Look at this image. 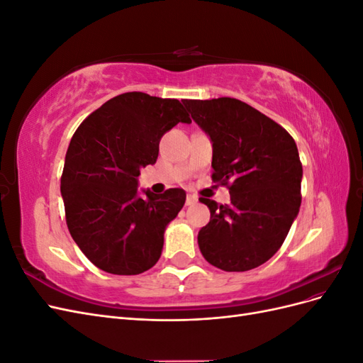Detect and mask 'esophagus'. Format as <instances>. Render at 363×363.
I'll return each mask as SVG.
<instances>
[{"label": "esophagus", "mask_w": 363, "mask_h": 363, "mask_svg": "<svg viewBox=\"0 0 363 363\" xmlns=\"http://www.w3.org/2000/svg\"><path fill=\"white\" fill-rule=\"evenodd\" d=\"M196 196L195 195H188L186 196V206H194V204H196Z\"/></svg>", "instance_id": "esophagus-1"}]
</instances>
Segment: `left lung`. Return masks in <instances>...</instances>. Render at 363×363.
Here are the masks:
<instances>
[{"instance_id":"left-lung-1","label":"left lung","mask_w":363,"mask_h":363,"mask_svg":"<svg viewBox=\"0 0 363 363\" xmlns=\"http://www.w3.org/2000/svg\"><path fill=\"white\" fill-rule=\"evenodd\" d=\"M212 142V180L230 182V204L200 199L211 221L199 247L211 265L248 271L269 260L300 212L303 167L286 130L235 98L183 100Z\"/></svg>"}]
</instances>
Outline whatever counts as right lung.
Returning <instances> with one entry per match:
<instances>
[{
	"label": "right lung",
	"instance_id": "right-lung-1",
	"mask_svg": "<svg viewBox=\"0 0 363 363\" xmlns=\"http://www.w3.org/2000/svg\"><path fill=\"white\" fill-rule=\"evenodd\" d=\"M179 123L191 124L179 100L127 92L96 108L74 133L60 192L69 233L96 268L136 276L157 263L164 230L186 192L139 191V175L156 163L162 136Z\"/></svg>",
	"mask_w": 363,
	"mask_h": 363
}]
</instances>
